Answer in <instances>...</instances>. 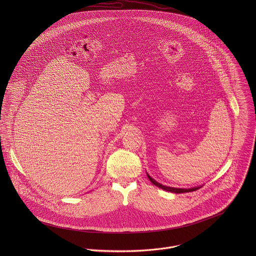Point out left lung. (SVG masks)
Wrapping results in <instances>:
<instances>
[{
  "label": "left lung",
  "mask_w": 256,
  "mask_h": 256,
  "mask_svg": "<svg viewBox=\"0 0 256 256\" xmlns=\"http://www.w3.org/2000/svg\"><path fill=\"white\" fill-rule=\"evenodd\" d=\"M146 176H148V180H150V182L152 183V184H154L156 186H158V187H160V188H162V189H164V190H166V191H168V192H172V193H184V192H191V191H195V190H197V189H199L201 186H196V187H192V188H176V187H170V186H166V185H162V184H160V183L158 182H156L154 178H152L148 174H146Z\"/></svg>",
  "instance_id": "left-lung-1"
}]
</instances>
